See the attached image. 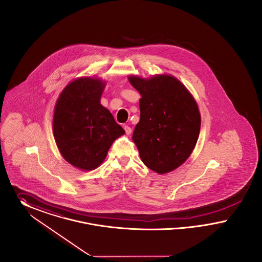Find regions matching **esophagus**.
Returning a JSON list of instances; mask_svg holds the SVG:
<instances>
[{
	"label": "esophagus",
	"mask_w": 262,
	"mask_h": 262,
	"mask_svg": "<svg viewBox=\"0 0 262 262\" xmlns=\"http://www.w3.org/2000/svg\"><path fill=\"white\" fill-rule=\"evenodd\" d=\"M124 130L127 135H130V134L132 133V129H131V128H130L129 126H127V125H126V126H124Z\"/></svg>",
	"instance_id": "1"
}]
</instances>
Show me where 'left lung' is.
<instances>
[{"label": "left lung", "instance_id": "left-lung-1", "mask_svg": "<svg viewBox=\"0 0 262 262\" xmlns=\"http://www.w3.org/2000/svg\"><path fill=\"white\" fill-rule=\"evenodd\" d=\"M128 80L142 97L133 142L145 165L160 174L167 173L182 165L195 148L201 125L197 103L172 76H129Z\"/></svg>", "mask_w": 262, "mask_h": 262}]
</instances>
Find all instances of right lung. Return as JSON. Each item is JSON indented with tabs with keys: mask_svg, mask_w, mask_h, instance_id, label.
Returning a JSON list of instances; mask_svg holds the SVG:
<instances>
[{
	"mask_svg": "<svg viewBox=\"0 0 262 262\" xmlns=\"http://www.w3.org/2000/svg\"><path fill=\"white\" fill-rule=\"evenodd\" d=\"M105 83L80 78L66 85L56 102L53 134L62 157L82 170L104 161L115 139L125 133L111 112L100 104Z\"/></svg>",
	"mask_w": 262,
	"mask_h": 262,
	"instance_id": "add662e5",
	"label": "right lung"
}]
</instances>
